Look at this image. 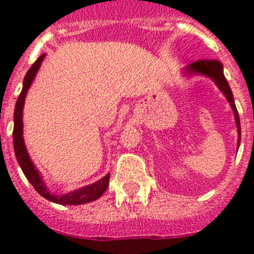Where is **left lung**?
<instances>
[{
  "instance_id": "left-lung-1",
  "label": "left lung",
  "mask_w": 254,
  "mask_h": 254,
  "mask_svg": "<svg viewBox=\"0 0 254 254\" xmlns=\"http://www.w3.org/2000/svg\"><path fill=\"white\" fill-rule=\"evenodd\" d=\"M189 72L194 73H202L206 76L211 77L215 81V84L218 85V88L223 92V94H226V98L228 99V102L231 103V106L235 113V121L237 125V131H239V145H240V135H241V128H240V118H239V113H237L236 105L233 101V95L231 92V88L228 82H227L224 73H223V65L218 60H199V62L192 63L191 65L188 66Z\"/></svg>"
}]
</instances>
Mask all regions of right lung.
<instances>
[{
	"label": "right lung",
	"instance_id": "add662e5",
	"mask_svg": "<svg viewBox=\"0 0 254 254\" xmlns=\"http://www.w3.org/2000/svg\"><path fill=\"white\" fill-rule=\"evenodd\" d=\"M44 55H42L38 60H36L32 66L28 69V72L26 73L23 80V88H22V92L19 94L17 99V105H15V110H14V129H13V144H14V152H15V157H17V161L19 164V166L23 170L24 176L27 178L30 184L34 186L36 191L39 192L40 195L44 196L46 199L51 200V202H55V203L59 204H84L89 203V202H93V200L98 199L99 196L102 195L105 190L109 186V180H110V176L107 174L103 178H101L99 181H97L95 184L89 185V186H85V188H81L78 190H74V191H70L65 195H54L51 194L48 190L46 189L44 184L40 180V176L38 173V170L35 169V166L32 165L31 160L28 157V153L26 151V147H24L23 136H22V127H23V123H22V111H23V103L24 98H26V94H27V90L31 85L34 77H35L36 72L39 69L40 64L43 62Z\"/></svg>",
	"mask_w": 254,
	"mask_h": 254
}]
</instances>
